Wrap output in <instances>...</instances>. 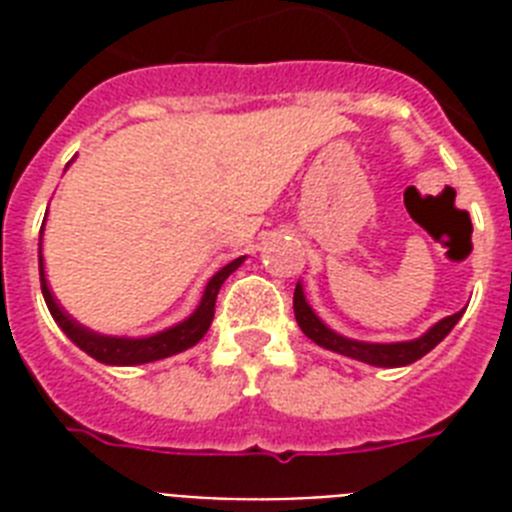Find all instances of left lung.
I'll return each mask as SVG.
<instances>
[{"mask_svg": "<svg viewBox=\"0 0 512 512\" xmlns=\"http://www.w3.org/2000/svg\"><path fill=\"white\" fill-rule=\"evenodd\" d=\"M462 311L454 313V316H446L436 324V327H430L428 332L417 340L409 342H388V345H374V342H356L348 340V337L337 335L332 329L324 324V321L311 311V305L305 303L303 287L297 284L295 287V319L300 324V329L305 332V337H311L316 345L327 350H335V353H342V356L356 358V361H364V364L372 366H406L414 364L417 358H422L425 353L436 348L438 342L444 340L449 332L454 329V324L460 321Z\"/></svg>", "mask_w": 512, "mask_h": 512, "instance_id": "8db88e82", "label": "left lung"}]
</instances>
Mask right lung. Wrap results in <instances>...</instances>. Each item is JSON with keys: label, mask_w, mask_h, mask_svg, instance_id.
<instances>
[{"label": "right lung", "mask_w": 512, "mask_h": 512, "mask_svg": "<svg viewBox=\"0 0 512 512\" xmlns=\"http://www.w3.org/2000/svg\"><path fill=\"white\" fill-rule=\"evenodd\" d=\"M244 257H236L233 263H228L225 268L209 279L207 289H204V297H201L199 308L177 327L167 329V332H159L154 337H140V340H127V337H106V335H95L90 329H84L82 324H76L71 316H68L52 297L50 287H47V279H44V268L42 260H39V281H42V295L44 303L50 308L52 319L58 321V327L68 335V340L76 342L79 348L92 356L100 364H116V366H132V364H148V361H159V358L175 356L180 350H188L191 345L207 335L209 324L215 319V300L217 292L223 287V281L231 276L236 268L241 265Z\"/></svg>", "instance_id": "add662e5"}]
</instances>
